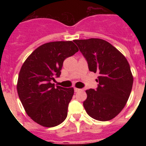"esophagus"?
Masks as SVG:
<instances>
[{
	"mask_svg": "<svg viewBox=\"0 0 146 146\" xmlns=\"http://www.w3.org/2000/svg\"><path fill=\"white\" fill-rule=\"evenodd\" d=\"M81 91V89L77 88H74V91H75V92H78V91Z\"/></svg>",
	"mask_w": 146,
	"mask_h": 146,
	"instance_id": "esophagus-1",
	"label": "esophagus"
}]
</instances>
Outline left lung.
Instances as JSON below:
<instances>
[{"mask_svg":"<svg viewBox=\"0 0 146 146\" xmlns=\"http://www.w3.org/2000/svg\"><path fill=\"white\" fill-rule=\"evenodd\" d=\"M86 59L88 69L98 72L96 90H86L83 102L86 113L94 119H113L126 105L131 94L133 76L124 55L101 38L74 40Z\"/></svg>","mask_w":146,"mask_h":146,"instance_id":"8db88e82","label":"left lung"}]
</instances>
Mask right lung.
I'll use <instances>...</instances> for the list:
<instances>
[{"label":"right lung","mask_w":146,"mask_h":146,"mask_svg":"<svg viewBox=\"0 0 146 146\" xmlns=\"http://www.w3.org/2000/svg\"><path fill=\"white\" fill-rule=\"evenodd\" d=\"M78 50L72 41L48 42L36 49L22 66L18 96L28 116L41 126H56L66 118L74 88H55L51 81L60 77L64 60Z\"/></svg>","instance_id":"right-lung-1"}]
</instances>
